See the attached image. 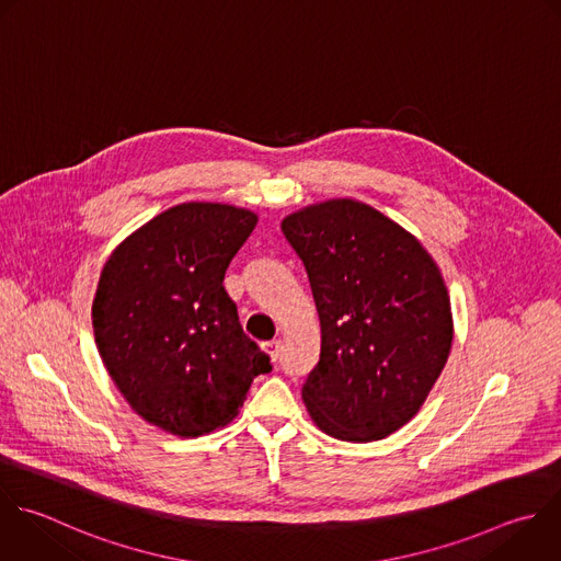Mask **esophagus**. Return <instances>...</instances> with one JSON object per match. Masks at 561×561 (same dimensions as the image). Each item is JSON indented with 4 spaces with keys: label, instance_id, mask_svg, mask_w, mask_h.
<instances>
[{
    "label": "esophagus",
    "instance_id": "34e87169",
    "mask_svg": "<svg viewBox=\"0 0 561 561\" xmlns=\"http://www.w3.org/2000/svg\"><path fill=\"white\" fill-rule=\"evenodd\" d=\"M263 351H265V355H267L272 362H276L278 355H280V342H278V340L265 342V344H263Z\"/></svg>",
    "mask_w": 561,
    "mask_h": 561
}]
</instances>
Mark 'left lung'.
<instances>
[{
  "label": "left lung",
  "mask_w": 561,
  "mask_h": 561,
  "mask_svg": "<svg viewBox=\"0 0 561 561\" xmlns=\"http://www.w3.org/2000/svg\"><path fill=\"white\" fill-rule=\"evenodd\" d=\"M320 318V359L302 383L329 436L370 443L403 427L440 377L454 340L443 274L414 234L335 197L280 221Z\"/></svg>",
  "instance_id": "obj_1"
}]
</instances>
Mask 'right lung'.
<instances>
[{"instance_id":"right-lung-1","label":"right lung","mask_w":561,"mask_h":561,"mask_svg":"<svg viewBox=\"0 0 561 561\" xmlns=\"http://www.w3.org/2000/svg\"><path fill=\"white\" fill-rule=\"evenodd\" d=\"M259 215L217 202L178 204L123 239L92 302L99 355L147 423L195 438L228 425L270 357L243 333L224 289Z\"/></svg>"}]
</instances>
